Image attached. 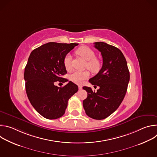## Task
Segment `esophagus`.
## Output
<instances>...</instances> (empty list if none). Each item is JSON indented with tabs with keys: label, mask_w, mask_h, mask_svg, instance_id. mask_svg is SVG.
<instances>
[{
	"label": "esophagus",
	"mask_w": 157,
	"mask_h": 157,
	"mask_svg": "<svg viewBox=\"0 0 157 157\" xmlns=\"http://www.w3.org/2000/svg\"><path fill=\"white\" fill-rule=\"evenodd\" d=\"M78 88H79V90H81V89H82V87L81 86H78Z\"/></svg>",
	"instance_id": "esophagus-1"
}]
</instances>
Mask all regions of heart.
Returning a JSON list of instances; mask_svg holds the SVG:
<instances>
[{
    "instance_id": "1",
    "label": "heart",
    "mask_w": 157,
    "mask_h": 157,
    "mask_svg": "<svg viewBox=\"0 0 157 157\" xmlns=\"http://www.w3.org/2000/svg\"><path fill=\"white\" fill-rule=\"evenodd\" d=\"M76 53L83 58L87 61L86 68L90 70L92 73H96L99 71L101 68V63L99 59L96 58V53L89 47L83 46L79 48ZM63 63L64 68L67 71L71 68V56L70 55H66L64 58ZM89 76L88 71H75L70 76V79L76 84H81L82 81L87 79Z\"/></svg>"
}]
</instances>
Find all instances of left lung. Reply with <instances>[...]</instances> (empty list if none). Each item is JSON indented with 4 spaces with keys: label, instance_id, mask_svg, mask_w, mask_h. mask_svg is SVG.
Listing matches in <instances>:
<instances>
[{
    "label": "left lung",
    "instance_id": "obj_1",
    "mask_svg": "<svg viewBox=\"0 0 157 157\" xmlns=\"http://www.w3.org/2000/svg\"><path fill=\"white\" fill-rule=\"evenodd\" d=\"M94 44L101 53L103 63L99 73L89 81L99 89L95 93L91 87H83L87 97L82 104L89 117L102 120L113 114L122 102L127 92L130 73L126 59L119 49L104 42Z\"/></svg>",
    "mask_w": 157,
    "mask_h": 157
}]
</instances>
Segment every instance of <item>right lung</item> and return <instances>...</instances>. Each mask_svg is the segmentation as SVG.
Instances as JSON below:
<instances>
[{"instance_id":"1","label":"right lung","mask_w":157,"mask_h":157,"mask_svg":"<svg viewBox=\"0 0 157 157\" xmlns=\"http://www.w3.org/2000/svg\"><path fill=\"white\" fill-rule=\"evenodd\" d=\"M78 44L49 42L30 55L24 72L26 93L32 106L44 118L63 116L69 99L78 91V86L71 81L63 87L54 84L68 81L61 77L67 73L64 58Z\"/></svg>"}]
</instances>
